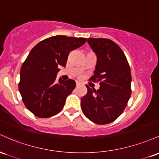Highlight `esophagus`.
Instances as JSON below:
<instances>
[{
  "mask_svg": "<svg viewBox=\"0 0 159 159\" xmlns=\"http://www.w3.org/2000/svg\"><path fill=\"white\" fill-rule=\"evenodd\" d=\"M80 84V83L79 81H76V85H79Z\"/></svg>",
  "mask_w": 159,
  "mask_h": 159,
  "instance_id": "1",
  "label": "esophagus"
}]
</instances>
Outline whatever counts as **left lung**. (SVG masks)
I'll list each match as a JSON object with an SVG mask.
<instances>
[{
  "label": "left lung",
  "instance_id": "left-lung-1",
  "mask_svg": "<svg viewBox=\"0 0 159 159\" xmlns=\"http://www.w3.org/2000/svg\"><path fill=\"white\" fill-rule=\"evenodd\" d=\"M87 42L97 56L90 80L100 82V88L95 90L85 85L88 92L81 98V108L92 122L108 124L123 113L131 97V69L123 51L113 41L89 38Z\"/></svg>",
  "mask_w": 159,
  "mask_h": 159
}]
</instances>
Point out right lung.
Wrapping results in <instances>:
<instances>
[{
	"label": "right lung",
	"mask_w": 159,
	"mask_h": 159,
	"mask_svg": "<svg viewBox=\"0 0 159 159\" xmlns=\"http://www.w3.org/2000/svg\"><path fill=\"white\" fill-rule=\"evenodd\" d=\"M85 42L83 37L57 35L40 41L30 52L21 67L19 90L27 109L36 116L49 118L63 109L76 83L57 81L58 67H65L70 52Z\"/></svg>",
	"instance_id": "1"
}]
</instances>
